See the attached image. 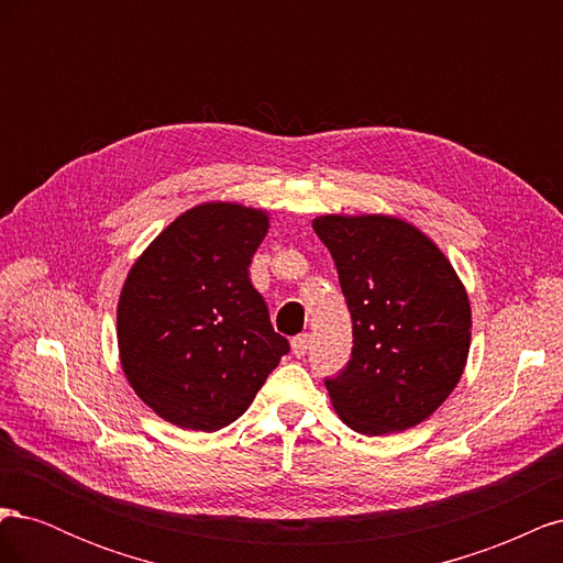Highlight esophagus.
Returning a JSON list of instances; mask_svg holds the SVG:
<instances>
[{
  "mask_svg": "<svg viewBox=\"0 0 563 563\" xmlns=\"http://www.w3.org/2000/svg\"><path fill=\"white\" fill-rule=\"evenodd\" d=\"M308 347H310V335H308V333L296 335V338L291 340V350H294L296 356H305V354H308Z\"/></svg>",
  "mask_w": 563,
  "mask_h": 563,
  "instance_id": "34e87169",
  "label": "esophagus"
}]
</instances>
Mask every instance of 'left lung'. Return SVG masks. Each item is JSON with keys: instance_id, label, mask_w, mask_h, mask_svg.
Here are the masks:
<instances>
[{"instance_id": "1", "label": "left lung", "mask_w": 563, "mask_h": 563, "mask_svg": "<svg viewBox=\"0 0 563 563\" xmlns=\"http://www.w3.org/2000/svg\"><path fill=\"white\" fill-rule=\"evenodd\" d=\"M338 267L352 314V360L327 380L335 413L366 437L428 420L463 376L472 308L463 282L428 234L387 213L312 220Z\"/></svg>"}]
</instances>
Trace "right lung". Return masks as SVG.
<instances>
[{"instance_id":"1","label":"right lung","mask_w":563,"mask_h":563,"mask_svg":"<svg viewBox=\"0 0 563 563\" xmlns=\"http://www.w3.org/2000/svg\"><path fill=\"white\" fill-rule=\"evenodd\" d=\"M267 230L265 209L203 201L129 269L117 302L119 362L139 399L176 428H228L288 352L249 279Z\"/></svg>"}]
</instances>
